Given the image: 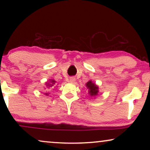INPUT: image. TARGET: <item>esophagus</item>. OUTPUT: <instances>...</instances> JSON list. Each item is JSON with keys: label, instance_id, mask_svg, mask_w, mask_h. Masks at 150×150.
Listing matches in <instances>:
<instances>
[{"label": "esophagus", "instance_id": "obj_1", "mask_svg": "<svg viewBox=\"0 0 150 150\" xmlns=\"http://www.w3.org/2000/svg\"><path fill=\"white\" fill-rule=\"evenodd\" d=\"M69 82L71 83H74L76 82V79L74 77H71L70 79H69Z\"/></svg>", "mask_w": 150, "mask_h": 150}]
</instances>
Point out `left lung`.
<instances>
[{
    "mask_svg": "<svg viewBox=\"0 0 150 150\" xmlns=\"http://www.w3.org/2000/svg\"><path fill=\"white\" fill-rule=\"evenodd\" d=\"M86 87L88 89V93H89V95L91 97L94 98L98 94L99 87H98V86L96 83H93L91 80L86 83Z\"/></svg>",
    "mask_w": 150,
    "mask_h": 150,
    "instance_id": "left-lung-1",
    "label": "left lung"
}]
</instances>
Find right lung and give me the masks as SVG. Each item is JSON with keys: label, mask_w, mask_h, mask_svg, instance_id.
<instances>
[{"label": "right lung", "mask_w": 150, "mask_h": 150, "mask_svg": "<svg viewBox=\"0 0 150 150\" xmlns=\"http://www.w3.org/2000/svg\"><path fill=\"white\" fill-rule=\"evenodd\" d=\"M55 83H56V81H54V80H53V79L49 80V81H47L46 84H45V85H46V87H45L44 89H46V90L49 89L50 88L52 87L53 86L55 85ZM44 94L46 96H48L49 95L48 91H46V93H44Z\"/></svg>", "instance_id": "obj_1"}]
</instances>
